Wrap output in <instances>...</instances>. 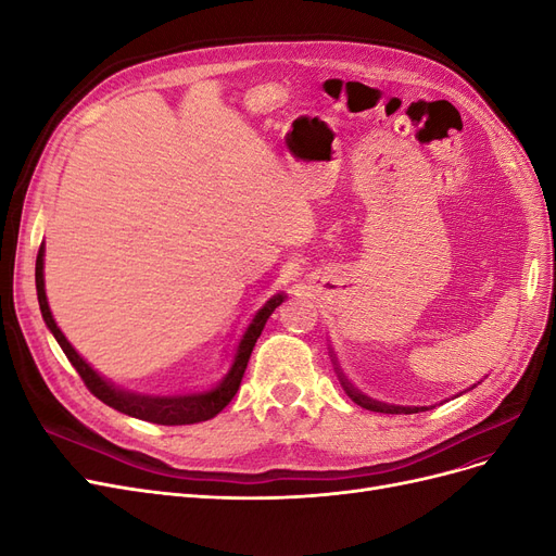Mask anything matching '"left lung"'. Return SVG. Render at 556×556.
I'll use <instances>...</instances> for the list:
<instances>
[{
	"instance_id": "1",
	"label": "left lung",
	"mask_w": 556,
	"mask_h": 556,
	"mask_svg": "<svg viewBox=\"0 0 556 556\" xmlns=\"http://www.w3.org/2000/svg\"><path fill=\"white\" fill-rule=\"evenodd\" d=\"M333 364H336V357H333ZM336 371H339V378H341V384L345 387V392H348V396L357 403V406H362V408H366V410H374V413H390V415H399V413H403V415H410V413H419V410H429V408H425V406H413V408H406V406H390V403H380V401H374V399H368V396H364L362 392H357L355 387H352L348 380H345V376L341 374V368H339V364H336Z\"/></svg>"
}]
</instances>
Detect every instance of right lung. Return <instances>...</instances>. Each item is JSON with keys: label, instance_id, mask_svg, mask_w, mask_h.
<instances>
[{"label": "right lung", "instance_id": "right-lung-1", "mask_svg": "<svg viewBox=\"0 0 556 556\" xmlns=\"http://www.w3.org/2000/svg\"><path fill=\"white\" fill-rule=\"evenodd\" d=\"M37 296H39V308L43 315L46 327L53 331L55 341L60 343V348L64 350L66 359L72 362V366L78 371V376L86 382L88 390L99 399L104 401L106 406L121 410L129 417L137 419H146V422L153 425H164V427H178V425H197V422H206V419L215 417L220 413L227 403L233 399V394L239 392V384L243 380L245 366L250 359V352L255 348L260 333L266 325L268 315H271L280 304H282V294H276L266 301V304L255 313L252 323L248 325L243 339L237 348V355H233L229 374L225 376V380L213 387L211 392H197V394H178V396H150V394H139V392H127L115 387L113 382L104 380L99 376L94 368L83 359L78 352L72 348V343L64 339V333L60 331V327L55 325L53 313L48 308V299H46V288H43V243L39 248L37 255Z\"/></svg>", "mask_w": 556, "mask_h": 556}]
</instances>
